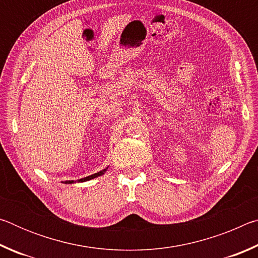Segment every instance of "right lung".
<instances>
[{
    "mask_svg": "<svg viewBox=\"0 0 258 258\" xmlns=\"http://www.w3.org/2000/svg\"><path fill=\"white\" fill-rule=\"evenodd\" d=\"M107 169H108V167H107V168H104V169H102V171H100V172H98V173L92 174V175L86 176V177H83V178H81V180H78L77 182H85V181H90V180H92V178H95V177H98V176H100V175H102V174H104V172H106ZM75 182H76V181H75ZM64 183H74V181H66Z\"/></svg>",
    "mask_w": 258,
    "mask_h": 258,
    "instance_id": "obj_1",
    "label": "right lung"
}]
</instances>
